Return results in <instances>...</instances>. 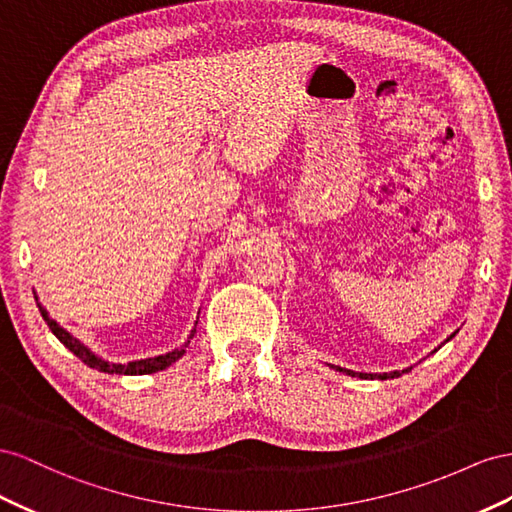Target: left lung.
Here are the masks:
<instances>
[{"instance_id": "8db88e82", "label": "left lung", "mask_w": 512, "mask_h": 512, "mask_svg": "<svg viewBox=\"0 0 512 512\" xmlns=\"http://www.w3.org/2000/svg\"><path fill=\"white\" fill-rule=\"evenodd\" d=\"M334 369H339V371H343V373H347V375H358V377H362V379H373V377H377V379H388V377H399L401 373L399 371H394V373H379V375H373V373H354V371H349V369H341V367H334ZM410 371V369H405V373Z\"/></svg>"}]
</instances>
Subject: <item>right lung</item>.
<instances>
[{"label": "right lung", "instance_id": "right-lung-1", "mask_svg": "<svg viewBox=\"0 0 512 512\" xmlns=\"http://www.w3.org/2000/svg\"><path fill=\"white\" fill-rule=\"evenodd\" d=\"M38 309H40V315H42V319L47 321V326L51 328V332L55 334L57 339H60L72 354H75L79 360H83L87 367L90 369H96V371H102V373H118V375H145V373H156V371H163V369H167L169 364H173L175 360L178 358H182L184 356V352H186V347H188V343L191 341H186L180 349H173V352H169V354H165V356H156V358H145V360H137V362H128V364H111V362H107V360H100L98 356H94L90 349H87L83 343H79L75 337H72L70 332H66L62 326H57L55 321L47 315V311L42 309V306L38 304ZM195 332H197V326L193 328V332H191V337L188 339H193L195 337Z\"/></svg>", "mask_w": 512, "mask_h": 512}]
</instances>
